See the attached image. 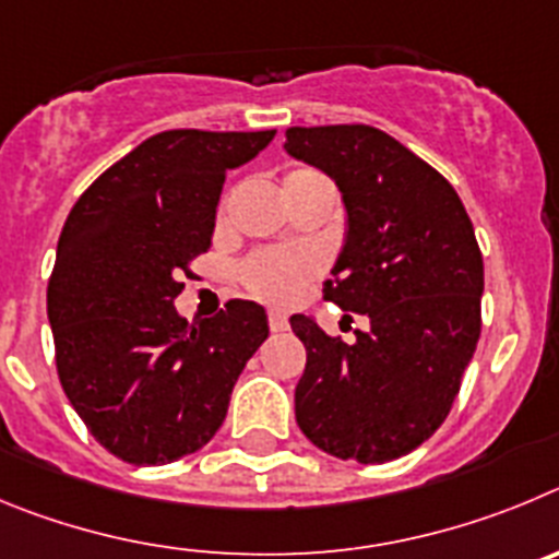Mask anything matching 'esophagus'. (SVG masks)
Listing matches in <instances>:
<instances>
[{"label": "esophagus", "instance_id": "esophagus-1", "mask_svg": "<svg viewBox=\"0 0 559 559\" xmlns=\"http://www.w3.org/2000/svg\"><path fill=\"white\" fill-rule=\"evenodd\" d=\"M270 329L273 331H286L289 329V320H286V314L281 309H270Z\"/></svg>", "mask_w": 559, "mask_h": 559}]
</instances>
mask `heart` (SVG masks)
<instances>
[{
    "instance_id": "obj_1",
    "label": "heart",
    "mask_w": 559,
    "mask_h": 559,
    "mask_svg": "<svg viewBox=\"0 0 559 559\" xmlns=\"http://www.w3.org/2000/svg\"><path fill=\"white\" fill-rule=\"evenodd\" d=\"M300 183H329L320 173L314 169L298 167L286 173V186H300ZM317 273V259L306 250H267L259 253L245 264L242 278L253 295L264 300H292L304 289L306 281Z\"/></svg>"
}]
</instances>
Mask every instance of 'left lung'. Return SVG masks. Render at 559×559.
<instances>
[{"mask_svg":"<svg viewBox=\"0 0 559 559\" xmlns=\"http://www.w3.org/2000/svg\"><path fill=\"white\" fill-rule=\"evenodd\" d=\"M284 150L329 175L345 242L325 300L367 317L354 342L292 314L306 345L295 420L325 454L399 460L451 412L481 331L485 264L454 186L370 124L289 128Z\"/></svg>","mask_w":559,"mask_h":559,"instance_id":"left-lung-1","label":"left lung"}]
</instances>
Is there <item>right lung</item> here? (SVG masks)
<instances>
[{"mask_svg":"<svg viewBox=\"0 0 559 559\" xmlns=\"http://www.w3.org/2000/svg\"><path fill=\"white\" fill-rule=\"evenodd\" d=\"M275 130L150 135L94 180L60 230L47 289L67 399L99 445L130 465L203 449L236 379L267 340V311L230 300L189 323L175 309L189 261L211 248L228 169Z\"/></svg>","mask_w":559,"mask_h":559,"instance_id":"obj_1","label":"right lung"}]
</instances>
